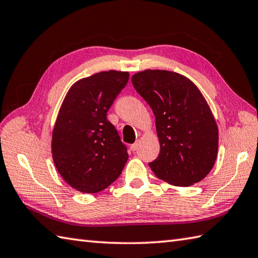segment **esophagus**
<instances>
[{"mask_svg":"<svg viewBox=\"0 0 258 258\" xmlns=\"http://www.w3.org/2000/svg\"><path fill=\"white\" fill-rule=\"evenodd\" d=\"M139 145H140V143H139V142H135L134 144L131 145V150H132L133 152H135V151H138V149H139Z\"/></svg>","mask_w":258,"mask_h":258,"instance_id":"obj_1","label":"esophagus"}]
</instances>
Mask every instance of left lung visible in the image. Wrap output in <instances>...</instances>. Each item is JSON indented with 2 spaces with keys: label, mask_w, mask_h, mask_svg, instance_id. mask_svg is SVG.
Listing matches in <instances>:
<instances>
[{
  "label": "left lung",
  "mask_w": 258,
  "mask_h": 258,
  "mask_svg": "<svg viewBox=\"0 0 258 258\" xmlns=\"http://www.w3.org/2000/svg\"><path fill=\"white\" fill-rule=\"evenodd\" d=\"M132 84L155 116L160 154L149 163L159 179L176 186L200 182L218 154V126L198 87L184 76L146 69Z\"/></svg>",
  "instance_id": "left-lung-1"
}]
</instances>
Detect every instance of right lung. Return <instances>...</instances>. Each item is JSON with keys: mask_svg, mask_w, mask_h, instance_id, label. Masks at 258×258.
I'll return each mask as SVG.
<instances>
[{"mask_svg": "<svg viewBox=\"0 0 258 258\" xmlns=\"http://www.w3.org/2000/svg\"><path fill=\"white\" fill-rule=\"evenodd\" d=\"M127 72H100L76 82L61 104L52 131L58 172L72 188L96 194L122 173L128 159L107 112L128 82Z\"/></svg>", "mask_w": 258, "mask_h": 258, "instance_id": "add662e5", "label": "right lung"}]
</instances>
